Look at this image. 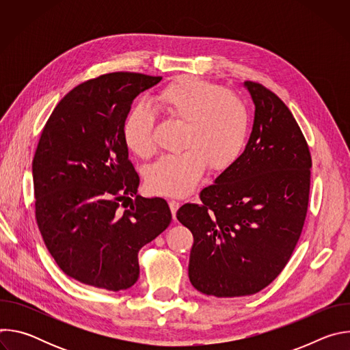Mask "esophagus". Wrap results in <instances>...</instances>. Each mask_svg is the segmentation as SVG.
I'll list each match as a JSON object with an SVG mask.
<instances>
[{"label":"esophagus","instance_id":"obj_1","mask_svg":"<svg viewBox=\"0 0 350 350\" xmlns=\"http://www.w3.org/2000/svg\"><path fill=\"white\" fill-rule=\"evenodd\" d=\"M169 206H170V211H172V213H173V216H174L176 212H177L178 208H180V202H178V201H174V199H170V201H169Z\"/></svg>","mask_w":350,"mask_h":350}]
</instances>
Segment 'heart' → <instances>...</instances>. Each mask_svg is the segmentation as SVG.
<instances>
[{"label": "heart", "instance_id": "heart-1", "mask_svg": "<svg viewBox=\"0 0 350 350\" xmlns=\"http://www.w3.org/2000/svg\"><path fill=\"white\" fill-rule=\"evenodd\" d=\"M155 108L185 123L183 152L166 155L146 173L155 193L180 196L189 192L208 165L213 172L228 169L242 154L249 134V111L235 92L195 76H181L158 91ZM154 116L134 109L124 120L123 139L138 158L155 154Z\"/></svg>", "mask_w": 350, "mask_h": 350}]
</instances>
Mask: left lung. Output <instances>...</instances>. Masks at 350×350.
Listing matches in <instances>:
<instances>
[{
    "mask_svg": "<svg viewBox=\"0 0 350 350\" xmlns=\"http://www.w3.org/2000/svg\"><path fill=\"white\" fill-rule=\"evenodd\" d=\"M255 122L242 155L199 204L177 211L193 245L188 275L202 293L217 297L254 295L284 270L305 224L312 155L306 138L281 99L247 80Z\"/></svg>",
    "mask_w": 350,
    "mask_h": 350,
    "instance_id": "8db88e82",
    "label": "left lung"
}]
</instances>
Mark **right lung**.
Masks as SVG:
<instances>
[{
  "label": "right lung",
  "instance_id": "obj_1",
  "mask_svg": "<svg viewBox=\"0 0 350 350\" xmlns=\"http://www.w3.org/2000/svg\"><path fill=\"white\" fill-rule=\"evenodd\" d=\"M161 80L134 72L90 79L42 129L31 163L37 226L59 269L85 285H134L138 251L172 221L165 199L137 195L139 177L123 139L134 98Z\"/></svg>",
  "mask_w": 350,
  "mask_h": 350
}]
</instances>
